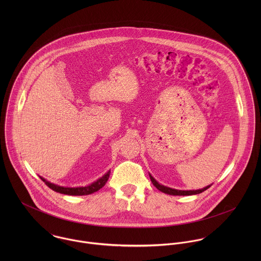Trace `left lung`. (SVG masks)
Here are the masks:
<instances>
[{"mask_svg": "<svg viewBox=\"0 0 261 261\" xmlns=\"http://www.w3.org/2000/svg\"><path fill=\"white\" fill-rule=\"evenodd\" d=\"M149 178H150V181L151 183L153 184V186L155 187L156 189H159L160 191L166 193V194H169V195H174V196H187V195H196V194H200L202 192H204L205 190H207L208 188H210L211 186L205 187L201 190H195V191H182V190H176V189H172V188H168V187L163 186L161 184H159L150 175H149Z\"/></svg>", "mask_w": 261, "mask_h": 261, "instance_id": "obj_1", "label": "left lung"}]
</instances>
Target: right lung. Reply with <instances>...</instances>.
Segmentation results:
<instances>
[{
  "label": "right lung",
  "mask_w": 261,
  "mask_h": 261,
  "mask_svg": "<svg viewBox=\"0 0 261 261\" xmlns=\"http://www.w3.org/2000/svg\"><path fill=\"white\" fill-rule=\"evenodd\" d=\"M110 174H111V171H109L102 178H100L99 180H97L96 182L92 183L89 186L77 187V188L57 186V185H54V184L46 181L42 177H40V178L43 182H45V184L47 186L49 187L50 189H52L53 191L57 192V193H61V194H65V195H71V196H82V195H89V194H92V193L100 190L102 187L107 184V182L110 178Z\"/></svg>",
  "instance_id": "1"
}]
</instances>
